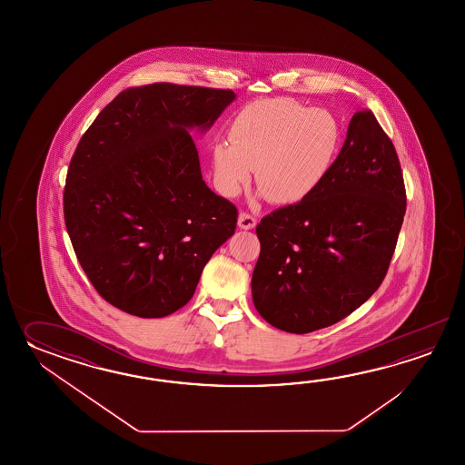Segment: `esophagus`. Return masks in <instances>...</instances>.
Listing matches in <instances>:
<instances>
[{"label": "esophagus", "instance_id": "esophagus-1", "mask_svg": "<svg viewBox=\"0 0 465 465\" xmlns=\"http://www.w3.org/2000/svg\"><path fill=\"white\" fill-rule=\"evenodd\" d=\"M256 218L252 216V214H249V213H244V211H241L239 213V219H237V226L241 229H252L256 226Z\"/></svg>", "mask_w": 465, "mask_h": 465}]
</instances>
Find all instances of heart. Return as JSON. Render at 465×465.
Masks as SVG:
<instances>
[{
    "mask_svg": "<svg viewBox=\"0 0 465 465\" xmlns=\"http://www.w3.org/2000/svg\"><path fill=\"white\" fill-rule=\"evenodd\" d=\"M342 128L322 108L294 99H262L232 119L229 141L211 148L214 183L224 196H236L256 169L259 191L274 204H296L324 181L337 158Z\"/></svg>",
    "mask_w": 465,
    "mask_h": 465,
    "instance_id": "obj_1",
    "label": "heart"
}]
</instances>
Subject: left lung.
<instances>
[{"label": "left lung", "mask_w": 465, "mask_h": 465, "mask_svg": "<svg viewBox=\"0 0 465 465\" xmlns=\"http://www.w3.org/2000/svg\"><path fill=\"white\" fill-rule=\"evenodd\" d=\"M405 204L394 144L361 109L324 181L257 224L261 252L251 281L257 312L292 334L354 312L386 277Z\"/></svg>", "instance_id": "8db88e82"}]
</instances>
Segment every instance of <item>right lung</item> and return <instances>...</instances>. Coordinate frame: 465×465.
<instances>
[{
  "instance_id": "add662e5",
  "label": "right lung",
  "mask_w": 465,
  "mask_h": 465,
  "mask_svg": "<svg viewBox=\"0 0 465 465\" xmlns=\"http://www.w3.org/2000/svg\"><path fill=\"white\" fill-rule=\"evenodd\" d=\"M231 89L153 83L121 91L71 158L64 223L99 296L131 316L188 304L237 209L203 181L188 129H208Z\"/></svg>"
}]
</instances>
